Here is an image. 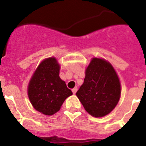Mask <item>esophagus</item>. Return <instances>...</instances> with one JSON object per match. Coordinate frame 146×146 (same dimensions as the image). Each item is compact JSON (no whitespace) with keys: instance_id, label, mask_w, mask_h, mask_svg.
<instances>
[{"instance_id":"obj_1","label":"esophagus","mask_w":146,"mask_h":146,"mask_svg":"<svg viewBox=\"0 0 146 146\" xmlns=\"http://www.w3.org/2000/svg\"><path fill=\"white\" fill-rule=\"evenodd\" d=\"M77 90H78L77 87H75V88H73V89H72V92H73V94H76V92H77Z\"/></svg>"}]
</instances>
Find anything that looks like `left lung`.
Returning <instances> with one entry per match:
<instances>
[{
    "mask_svg": "<svg viewBox=\"0 0 146 146\" xmlns=\"http://www.w3.org/2000/svg\"><path fill=\"white\" fill-rule=\"evenodd\" d=\"M76 96L92 116L101 117L108 114L120 97V81L113 66L104 60L93 58Z\"/></svg>",
    "mask_w": 146,
    "mask_h": 146,
    "instance_id": "1",
    "label": "left lung"
}]
</instances>
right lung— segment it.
Listing matches in <instances>:
<instances>
[{
    "label": "right lung",
    "instance_id": "add662e5",
    "mask_svg": "<svg viewBox=\"0 0 146 146\" xmlns=\"http://www.w3.org/2000/svg\"><path fill=\"white\" fill-rule=\"evenodd\" d=\"M57 60L50 57L40 64L31 79L28 96L35 110L45 115L59 111L66 98L73 92L59 76Z\"/></svg>",
    "mask_w": 146,
    "mask_h": 146
}]
</instances>
